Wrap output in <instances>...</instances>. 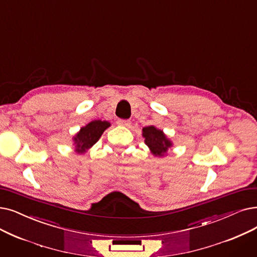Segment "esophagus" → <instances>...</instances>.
I'll return each mask as SVG.
<instances>
[{
    "mask_svg": "<svg viewBox=\"0 0 257 257\" xmlns=\"http://www.w3.org/2000/svg\"><path fill=\"white\" fill-rule=\"evenodd\" d=\"M116 124L120 127H129L131 125V121L128 119H118L116 121Z\"/></svg>",
    "mask_w": 257,
    "mask_h": 257,
    "instance_id": "1",
    "label": "esophagus"
}]
</instances>
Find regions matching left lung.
<instances>
[{
	"mask_svg": "<svg viewBox=\"0 0 257 257\" xmlns=\"http://www.w3.org/2000/svg\"><path fill=\"white\" fill-rule=\"evenodd\" d=\"M142 136L150 152L158 158L167 155L168 149L173 146L172 141L165 135L164 131L153 125L144 127Z\"/></svg>",
	"mask_w": 257,
	"mask_h": 257,
	"instance_id": "1",
	"label": "left lung"
}]
</instances>
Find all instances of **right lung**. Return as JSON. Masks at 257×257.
<instances>
[{
	"instance_id": "add662e5",
	"label": "right lung",
	"mask_w": 257,
	"mask_h": 257,
	"mask_svg": "<svg viewBox=\"0 0 257 257\" xmlns=\"http://www.w3.org/2000/svg\"><path fill=\"white\" fill-rule=\"evenodd\" d=\"M111 124L107 120L95 119L80 129L72 138L74 151L83 154L90 149L93 145L102 137L104 131L109 128Z\"/></svg>"
}]
</instances>
